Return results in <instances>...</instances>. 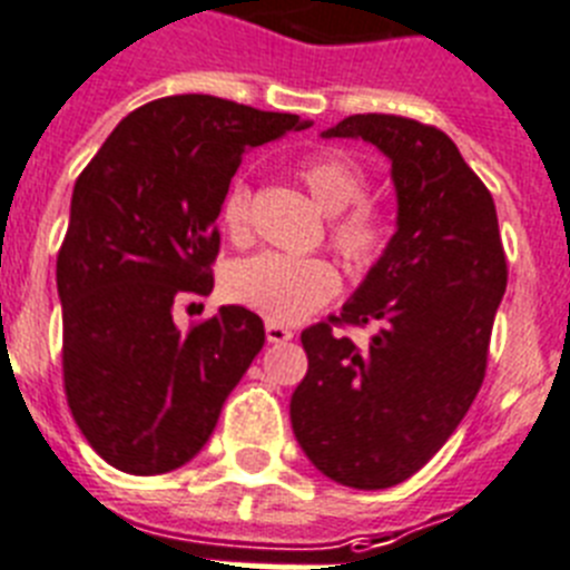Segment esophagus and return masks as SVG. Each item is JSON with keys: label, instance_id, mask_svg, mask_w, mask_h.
<instances>
[{"label": "esophagus", "instance_id": "esophagus-1", "mask_svg": "<svg viewBox=\"0 0 570 570\" xmlns=\"http://www.w3.org/2000/svg\"><path fill=\"white\" fill-rule=\"evenodd\" d=\"M265 337L267 343H288L294 337L288 325H279V323H265Z\"/></svg>", "mask_w": 570, "mask_h": 570}]
</instances>
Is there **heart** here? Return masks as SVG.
<instances>
[{
  "instance_id": "1",
  "label": "heart",
  "mask_w": 570,
  "mask_h": 570,
  "mask_svg": "<svg viewBox=\"0 0 570 570\" xmlns=\"http://www.w3.org/2000/svg\"><path fill=\"white\" fill-rule=\"evenodd\" d=\"M299 181L314 202L332 216L328 242L348 265H372L386 245L383 213L366 198V173L343 153H317L296 167ZM222 225L233 238H245L250 225V187L242 178L222 198ZM340 291V274L325 259H296L282 253H259L227 271L225 294L242 308L271 323H296L308 317Z\"/></svg>"
}]
</instances>
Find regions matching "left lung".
Segmentation results:
<instances>
[{
  "label": "left lung",
  "mask_w": 570,
  "mask_h": 570,
  "mask_svg": "<svg viewBox=\"0 0 570 570\" xmlns=\"http://www.w3.org/2000/svg\"><path fill=\"white\" fill-rule=\"evenodd\" d=\"M323 138L368 140L392 160L397 230L340 317L303 332L308 374L291 397L303 452L337 484L395 488L446 444L488 368L504 288L490 189L441 129L352 115ZM332 324H377L366 350Z\"/></svg>",
  "instance_id": "left-lung-1"
}]
</instances>
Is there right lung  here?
<instances>
[{
  "label": "right lung",
  "instance_id": "1",
  "mask_svg": "<svg viewBox=\"0 0 570 570\" xmlns=\"http://www.w3.org/2000/svg\"><path fill=\"white\" fill-rule=\"evenodd\" d=\"M305 126L213 95L160 97L126 115L77 178L57 253L62 383L91 450L124 473L187 464L265 345L242 305L189 332L173 308L213 291L216 218L242 155Z\"/></svg>",
  "mask_w": 570,
  "mask_h": 570
}]
</instances>
